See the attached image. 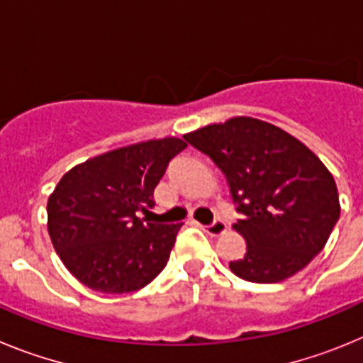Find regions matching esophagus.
Here are the masks:
<instances>
[{"mask_svg": "<svg viewBox=\"0 0 363 363\" xmlns=\"http://www.w3.org/2000/svg\"><path fill=\"white\" fill-rule=\"evenodd\" d=\"M201 229L205 230V233L209 234V236H220V234L225 233L227 225H225V221L220 220V218H216V220L213 221V223H209V225H203Z\"/></svg>", "mask_w": 363, "mask_h": 363, "instance_id": "esophagus-1", "label": "esophagus"}]
</instances>
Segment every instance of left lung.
Returning <instances> with one entry per match:
<instances>
[{
	"mask_svg": "<svg viewBox=\"0 0 363 363\" xmlns=\"http://www.w3.org/2000/svg\"><path fill=\"white\" fill-rule=\"evenodd\" d=\"M184 138L220 167L242 214L233 227L245 238L247 252L229 264L236 277L277 284L322 251L340 218L338 189L300 140L247 116Z\"/></svg>",
	"mask_w": 363,
	"mask_h": 363,
	"instance_id": "obj_1",
	"label": "left lung"
}]
</instances>
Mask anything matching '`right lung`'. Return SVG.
Segmentation results:
<instances>
[{
  "label": "right lung",
  "mask_w": 363,
  "mask_h": 363,
  "mask_svg": "<svg viewBox=\"0 0 363 363\" xmlns=\"http://www.w3.org/2000/svg\"><path fill=\"white\" fill-rule=\"evenodd\" d=\"M185 147L179 138L121 147L60 179L47 203V227L65 267L89 289L133 293L163 271L182 223L150 221L149 209L167 165Z\"/></svg>",
  "instance_id": "1"
}]
</instances>
